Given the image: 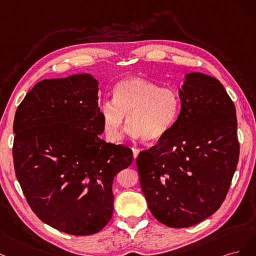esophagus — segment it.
Segmentation results:
<instances>
[{"label": "esophagus", "instance_id": "obj_1", "mask_svg": "<svg viewBox=\"0 0 256 256\" xmlns=\"http://www.w3.org/2000/svg\"><path fill=\"white\" fill-rule=\"evenodd\" d=\"M139 149H136V148H133V155H134V158L136 160V158L138 156V154H139Z\"/></svg>", "mask_w": 256, "mask_h": 256}]
</instances>
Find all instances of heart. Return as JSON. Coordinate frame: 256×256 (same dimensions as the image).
Listing matches in <instances>:
<instances>
[{
	"instance_id": "obj_1",
	"label": "heart",
	"mask_w": 256,
	"mask_h": 256,
	"mask_svg": "<svg viewBox=\"0 0 256 256\" xmlns=\"http://www.w3.org/2000/svg\"><path fill=\"white\" fill-rule=\"evenodd\" d=\"M180 110V96L176 89L130 76L114 86L112 100L103 102L100 116L104 133L112 142H120L128 119L132 136L158 144L174 126Z\"/></svg>"
}]
</instances>
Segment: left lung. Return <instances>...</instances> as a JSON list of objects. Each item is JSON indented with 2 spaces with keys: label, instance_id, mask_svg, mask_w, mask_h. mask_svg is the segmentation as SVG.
I'll return each instance as SVG.
<instances>
[{
  "label": "left lung",
  "instance_id": "1",
  "mask_svg": "<svg viewBox=\"0 0 256 256\" xmlns=\"http://www.w3.org/2000/svg\"><path fill=\"white\" fill-rule=\"evenodd\" d=\"M182 110L170 133L136 160L152 215L169 228H188L224 203L239 158L233 101L218 80L186 74Z\"/></svg>",
  "mask_w": 256,
  "mask_h": 256
}]
</instances>
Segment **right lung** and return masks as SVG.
<instances>
[{
  "mask_svg": "<svg viewBox=\"0 0 256 256\" xmlns=\"http://www.w3.org/2000/svg\"><path fill=\"white\" fill-rule=\"evenodd\" d=\"M98 80L89 74L44 80L14 121V166L32 210L60 232L86 236L110 222L114 178L133 151L100 138Z\"/></svg>",
  "mask_w": 256,
  "mask_h": 256,
  "instance_id": "add662e5",
  "label": "right lung"
}]
</instances>
